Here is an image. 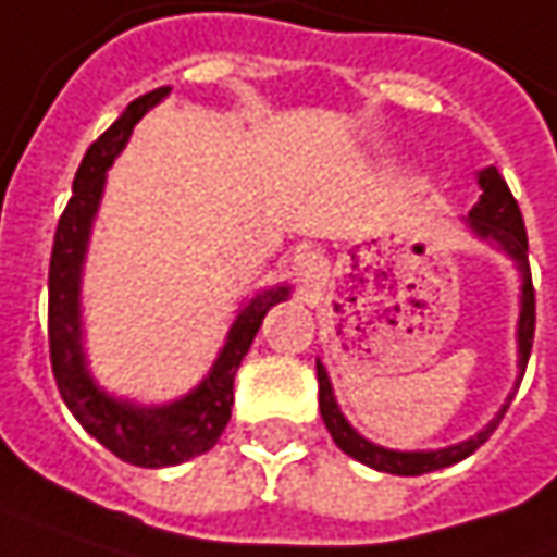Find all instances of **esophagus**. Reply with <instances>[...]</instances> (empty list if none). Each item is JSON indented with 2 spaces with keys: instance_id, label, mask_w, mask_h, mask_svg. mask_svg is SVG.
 <instances>
[{
  "instance_id": "1",
  "label": "esophagus",
  "mask_w": 557,
  "mask_h": 557,
  "mask_svg": "<svg viewBox=\"0 0 557 557\" xmlns=\"http://www.w3.org/2000/svg\"><path fill=\"white\" fill-rule=\"evenodd\" d=\"M295 275H298V282H304V285H317V282L326 275V259L320 257L317 250L300 253V257L295 259Z\"/></svg>"
}]
</instances>
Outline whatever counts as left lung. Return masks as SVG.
I'll list each match as a JSON object with an SVG mask.
<instances>
[{"mask_svg": "<svg viewBox=\"0 0 557 557\" xmlns=\"http://www.w3.org/2000/svg\"><path fill=\"white\" fill-rule=\"evenodd\" d=\"M479 180V202L472 206L466 227L485 240L488 247L500 250L504 257H510V262L517 265L520 272V320H517V383L523 380V371H527V361H530V351H533V333H536V292H533V278H530V244H527V227H523V215H520V206L517 199L510 196L504 177L497 174V168H485L475 174ZM317 380H320V416H323V424L326 431L333 434L336 447L342 454H348L351 459L377 469V472H393V475H424V472H434V469H444V466H454L459 459H466L469 454H475L500 424V418L507 412L513 393L507 396V403L497 409V416L472 437L459 441V444H450V447H437V450H389V447H380L374 441H368L364 434H358L351 428V421L342 416L336 403V393H333V383H330V374L323 368V361L317 358Z\"/></svg>", "mask_w": 557, "mask_h": 557, "instance_id": "left-lung-1", "label": "left lung"}]
</instances>
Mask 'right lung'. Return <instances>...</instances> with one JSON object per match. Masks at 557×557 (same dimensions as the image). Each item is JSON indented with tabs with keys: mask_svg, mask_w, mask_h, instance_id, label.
<instances>
[{
	"mask_svg": "<svg viewBox=\"0 0 557 557\" xmlns=\"http://www.w3.org/2000/svg\"><path fill=\"white\" fill-rule=\"evenodd\" d=\"M168 95L171 88H154L133 100L126 113L85 151L50 257V361H53V377L60 386L62 403L110 454L145 469L177 466L219 444L224 424L231 421L237 368L253 345L262 317L275 304L292 298V285H272L244 300L215 364L180 399L161 406H141L136 399L107 393L95 380L85 355L82 272H85L91 227L103 199L107 168L126 148L141 116Z\"/></svg>",
	"mask_w": 557,
	"mask_h": 557,
	"instance_id": "add662e5",
	"label": "right lung"
}]
</instances>
